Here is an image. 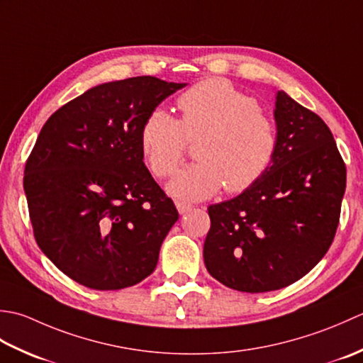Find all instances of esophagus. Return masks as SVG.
I'll return each mask as SVG.
<instances>
[{
  "label": "esophagus",
  "mask_w": 363,
  "mask_h": 363,
  "mask_svg": "<svg viewBox=\"0 0 363 363\" xmlns=\"http://www.w3.org/2000/svg\"><path fill=\"white\" fill-rule=\"evenodd\" d=\"M175 206H177V210H179L180 214H184V213H188V211L194 208V206H192L191 203H186V202H175Z\"/></svg>",
  "instance_id": "1"
}]
</instances>
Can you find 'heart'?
Wrapping results in <instances>:
<instances>
[{"label": "heart", "mask_w": 363, "mask_h": 363, "mask_svg": "<svg viewBox=\"0 0 363 363\" xmlns=\"http://www.w3.org/2000/svg\"><path fill=\"white\" fill-rule=\"evenodd\" d=\"M180 121L155 109L140 130V149L150 171L171 177L186 152L199 140L196 158L174 177L167 191L182 201H203L224 186L241 192L252 186L276 158L279 133L258 101L230 81L203 79L179 99Z\"/></svg>", "instance_id": "b5f03b06"}]
</instances>
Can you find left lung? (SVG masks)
<instances>
[{"mask_svg":"<svg viewBox=\"0 0 363 363\" xmlns=\"http://www.w3.org/2000/svg\"><path fill=\"white\" fill-rule=\"evenodd\" d=\"M274 119L271 167L240 196L208 206L206 269L244 293L280 290L315 268L334 241L346 188V166L320 116L279 91Z\"/></svg>","mask_w":363,"mask_h":363,"instance_id":"left-lung-1","label":"left lung"}]
</instances>
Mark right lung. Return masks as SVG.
Returning a JSON list of instances; mask_svg holds the SVG:
<instances>
[{
  "label": "right lung",
  "instance_id": "add662e5",
  "mask_svg": "<svg viewBox=\"0 0 363 363\" xmlns=\"http://www.w3.org/2000/svg\"><path fill=\"white\" fill-rule=\"evenodd\" d=\"M184 83L111 81L65 103L43 125L25 166L35 241L65 276L92 290H122L157 268L179 219L144 164L140 130Z\"/></svg>",
  "mask_w": 363,
  "mask_h": 363
}]
</instances>
